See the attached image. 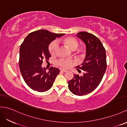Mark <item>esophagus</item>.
Listing matches in <instances>:
<instances>
[{
	"mask_svg": "<svg viewBox=\"0 0 127 127\" xmlns=\"http://www.w3.org/2000/svg\"><path fill=\"white\" fill-rule=\"evenodd\" d=\"M61 71L62 72H67V70H65V69H61Z\"/></svg>",
	"mask_w": 127,
	"mask_h": 127,
	"instance_id": "1",
	"label": "esophagus"
}]
</instances>
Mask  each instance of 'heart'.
Here are the masks:
<instances>
[{
    "label": "heart",
    "instance_id": "b5f03b06",
    "mask_svg": "<svg viewBox=\"0 0 127 127\" xmlns=\"http://www.w3.org/2000/svg\"><path fill=\"white\" fill-rule=\"evenodd\" d=\"M60 42L72 51L76 50L79 45L78 41L75 38L72 37H67L63 38L60 40ZM58 44L56 42H52L50 44L49 47V50L50 53L52 56H54L56 54L58 50ZM84 52V49L83 48H80L77 50V53L78 54H83ZM58 64L62 67L68 68L72 66L73 63V62L71 61L62 59L58 62Z\"/></svg>",
    "mask_w": 127,
    "mask_h": 127
}]
</instances>
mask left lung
<instances>
[{"mask_svg": "<svg viewBox=\"0 0 127 127\" xmlns=\"http://www.w3.org/2000/svg\"><path fill=\"white\" fill-rule=\"evenodd\" d=\"M76 36L84 42L86 48L84 62L76 67L83 74H74L68 86L74 95L82 96L92 92L99 85L106 70V55L102 43L95 36L85 32H79Z\"/></svg>", "mask_w": 127, "mask_h": 127, "instance_id": "obj_1", "label": "left lung"}]
</instances>
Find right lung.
<instances>
[{"instance_id":"obj_1","label":"right lung","mask_w":127,"mask_h":127,"mask_svg":"<svg viewBox=\"0 0 127 127\" xmlns=\"http://www.w3.org/2000/svg\"><path fill=\"white\" fill-rule=\"evenodd\" d=\"M64 34H55L47 30H40L29 34L20 45L19 67L27 85L36 91L43 92L49 90L60 70L51 67H42L43 60L51 57L49 45Z\"/></svg>"}]
</instances>
